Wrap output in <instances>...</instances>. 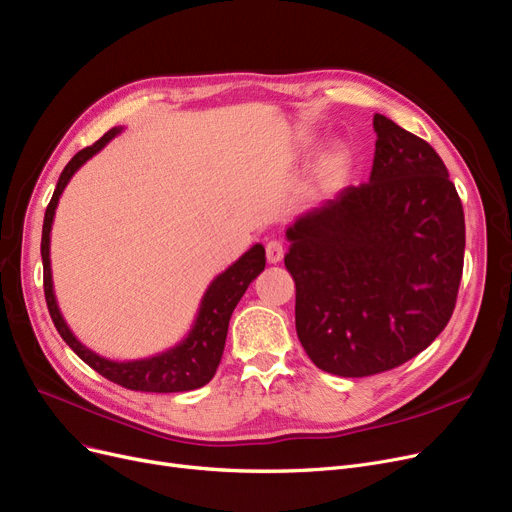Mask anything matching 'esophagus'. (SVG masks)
Listing matches in <instances>:
<instances>
[{"mask_svg": "<svg viewBox=\"0 0 512 512\" xmlns=\"http://www.w3.org/2000/svg\"><path fill=\"white\" fill-rule=\"evenodd\" d=\"M265 257H268V263H280L284 257V247L280 240H270L265 244Z\"/></svg>", "mask_w": 512, "mask_h": 512, "instance_id": "esophagus-1", "label": "esophagus"}]
</instances>
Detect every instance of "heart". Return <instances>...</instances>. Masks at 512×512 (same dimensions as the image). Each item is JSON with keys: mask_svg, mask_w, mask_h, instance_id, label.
Wrapping results in <instances>:
<instances>
[{"mask_svg": "<svg viewBox=\"0 0 512 512\" xmlns=\"http://www.w3.org/2000/svg\"><path fill=\"white\" fill-rule=\"evenodd\" d=\"M345 165H347V150L341 144L328 146L322 152L320 163L314 173V180H311V188L314 190L330 188V184L337 180L339 173L345 169Z\"/></svg>", "mask_w": 512, "mask_h": 512, "instance_id": "1", "label": "heart"}]
</instances>
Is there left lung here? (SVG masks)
Returning <instances> with one entry per match:
<instances>
[{
  "instance_id": "1",
  "label": "left lung",
  "mask_w": 512,
  "mask_h": 512,
  "mask_svg": "<svg viewBox=\"0 0 512 512\" xmlns=\"http://www.w3.org/2000/svg\"><path fill=\"white\" fill-rule=\"evenodd\" d=\"M368 184L295 217L284 265L299 341L320 370L370 376L427 349L456 305L464 213L446 165L376 113Z\"/></svg>"
}]
</instances>
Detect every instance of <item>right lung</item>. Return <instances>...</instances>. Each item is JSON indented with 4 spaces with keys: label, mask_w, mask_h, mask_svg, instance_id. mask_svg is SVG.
<instances>
[{
    "label": "right lung",
    "mask_w": 512,
    "mask_h": 512,
    "mask_svg": "<svg viewBox=\"0 0 512 512\" xmlns=\"http://www.w3.org/2000/svg\"><path fill=\"white\" fill-rule=\"evenodd\" d=\"M123 127L108 129L104 136L94 144L79 150L75 157L69 161L60 173V180L52 194V201L43 217V232H41V261H43V288H46V301L50 316L54 320L56 330L64 343L69 345L79 358L92 366L98 374L106 376L131 391H148V393H177V391H192L207 385L221 362V353L226 347L228 337V324L234 307L238 305L240 297L247 291L249 284L263 272L265 268V249L263 244H253V247L238 257L228 270L217 274L207 291L198 303L194 322L188 330V335L175 343L173 347L154 353L150 358L140 360H127L117 362L108 360L104 355L85 347L75 332L66 324L62 311L56 301L54 293V280H52V259H50V238L54 215L60 203V196L64 188L69 186L71 177L90 161L94 154H98L110 140L117 138Z\"/></svg>",
    "instance_id": "add662e5"
}]
</instances>
